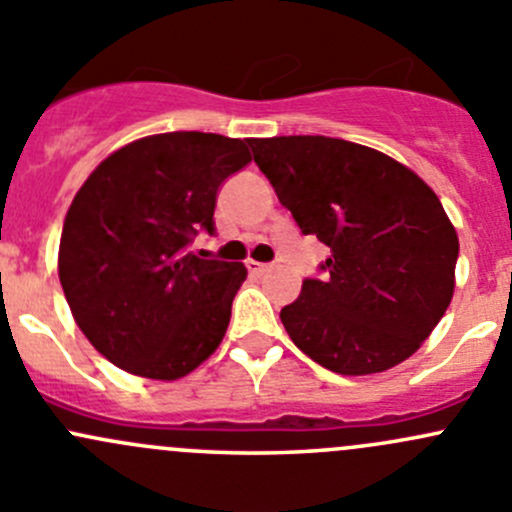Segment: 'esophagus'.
I'll list each match as a JSON object with an SVG mask.
<instances>
[{"instance_id":"34e87169","label":"esophagus","mask_w":512,"mask_h":512,"mask_svg":"<svg viewBox=\"0 0 512 512\" xmlns=\"http://www.w3.org/2000/svg\"><path fill=\"white\" fill-rule=\"evenodd\" d=\"M247 270H250V275H255V277H262V275H267V272H270L272 267H270V265H265V262L247 260Z\"/></svg>"}]
</instances>
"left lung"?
I'll return each mask as SVG.
<instances>
[{"mask_svg":"<svg viewBox=\"0 0 512 512\" xmlns=\"http://www.w3.org/2000/svg\"><path fill=\"white\" fill-rule=\"evenodd\" d=\"M304 235L332 250L322 280L280 312L309 359L344 376L379 374L418 352L456 289L458 235L411 168L327 136L247 138Z\"/></svg>","mask_w":512,"mask_h":512,"instance_id":"1","label":"left lung"}]
</instances>
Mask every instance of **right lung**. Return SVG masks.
<instances>
[{"label": "right lung", "mask_w": 512, "mask_h": 512, "mask_svg": "<svg viewBox=\"0 0 512 512\" xmlns=\"http://www.w3.org/2000/svg\"><path fill=\"white\" fill-rule=\"evenodd\" d=\"M252 160L240 138L175 131L96 165L66 213L59 280L74 322L128 374L175 381L223 342L242 262L190 252L213 232L220 183Z\"/></svg>", "instance_id": "add662e5"}]
</instances>
